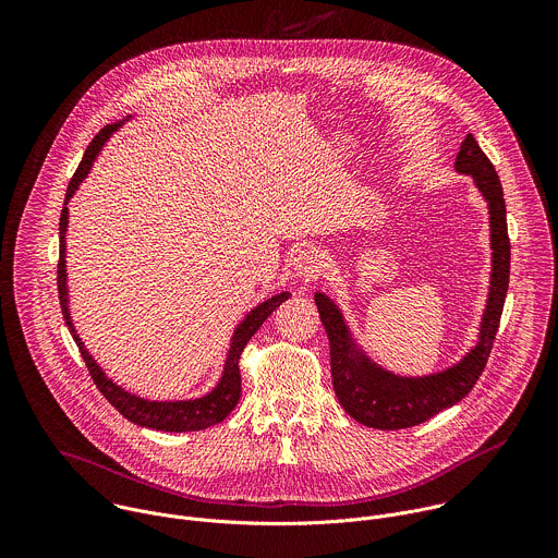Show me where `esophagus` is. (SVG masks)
Segmentation results:
<instances>
[{
    "label": "esophagus",
    "instance_id": "esophagus-1",
    "mask_svg": "<svg viewBox=\"0 0 558 558\" xmlns=\"http://www.w3.org/2000/svg\"><path fill=\"white\" fill-rule=\"evenodd\" d=\"M291 267L295 271L298 278H304V280H313L320 276L323 271V256L317 254V250L313 247H302L293 254V260H291Z\"/></svg>",
    "mask_w": 558,
    "mask_h": 558
}]
</instances>
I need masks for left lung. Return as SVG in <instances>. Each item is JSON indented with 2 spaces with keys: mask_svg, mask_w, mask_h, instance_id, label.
Segmentation results:
<instances>
[{
  "mask_svg": "<svg viewBox=\"0 0 558 558\" xmlns=\"http://www.w3.org/2000/svg\"><path fill=\"white\" fill-rule=\"evenodd\" d=\"M454 170L472 177L474 185L484 194L490 209L493 245V278L480 342L459 364L424 377H400L384 371L355 347L340 308L325 293H315V304L320 311V320L331 344V377L336 397L342 409L364 426L400 430L430 420L433 415L463 400L484 373L490 357L510 282V238L504 187L490 158L472 134H468L461 143Z\"/></svg>",
  "mask_w": 558,
  "mask_h": 558,
  "instance_id": "left-lung-1",
  "label": "left lung"
}]
</instances>
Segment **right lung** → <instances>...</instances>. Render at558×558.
I'll return each instance as SVG.
<instances>
[{
    "mask_svg": "<svg viewBox=\"0 0 558 558\" xmlns=\"http://www.w3.org/2000/svg\"><path fill=\"white\" fill-rule=\"evenodd\" d=\"M123 125V121L106 125L88 145L82 163H78L74 177L68 183V192H65V205L72 198V194L76 192V187L82 185V181L88 177L97 154L101 151L104 143L110 138V134L114 130H119ZM63 205L61 209V218H59V265H57V289H59V304H61V313L63 320L78 347L82 351V357L88 366V373L93 377V381L97 384V388L101 390V395L106 400L132 424L136 426H145L151 430H166V433H190V430H205L211 428L216 424H220L241 400V368H238V362H241L243 349L247 347V342L252 340V336L263 327V323L267 317L289 298V293H278L265 302H260L254 311L247 313L245 320L238 325L233 338H231V349L229 355L225 360V371L222 377L218 381V386L207 392L205 397H198V400H187V402H149L143 400V397H136L128 390H123L121 386H117L112 379L106 377V373L101 371V366L93 360V355L88 353V349L84 347L82 338L76 336L72 320H70V308H68V287H65V229H68V207Z\"/></svg>",
    "mask_w": 558,
    "mask_h": 558,
    "instance_id": "1",
    "label": "right lung"
}]
</instances>
